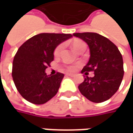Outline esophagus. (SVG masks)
<instances>
[{
  "instance_id": "obj_1",
  "label": "esophagus",
  "mask_w": 133,
  "mask_h": 133,
  "mask_svg": "<svg viewBox=\"0 0 133 133\" xmlns=\"http://www.w3.org/2000/svg\"><path fill=\"white\" fill-rule=\"evenodd\" d=\"M66 76H69V77H73L74 75L73 74H66Z\"/></svg>"
}]
</instances>
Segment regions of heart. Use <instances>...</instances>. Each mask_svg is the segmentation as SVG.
I'll return each mask as SVG.
<instances>
[{"instance_id":"b5f03b06","label":"heart","mask_w":133,"mask_h":133,"mask_svg":"<svg viewBox=\"0 0 133 133\" xmlns=\"http://www.w3.org/2000/svg\"><path fill=\"white\" fill-rule=\"evenodd\" d=\"M72 49H74L75 52H78L80 50L86 48V44H85L84 41H82L81 40H75L74 41L72 42ZM62 48H63V44L58 45L55 48V51H54V55L55 56H58L60 54V52H61ZM65 68L69 72H73V71H75L76 69L77 66L76 65H67V66H66Z\"/></svg>"}]
</instances>
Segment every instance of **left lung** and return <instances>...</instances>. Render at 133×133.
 <instances>
[{
	"mask_svg": "<svg viewBox=\"0 0 133 133\" xmlns=\"http://www.w3.org/2000/svg\"><path fill=\"white\" fill-rule=\"evenodd\" d=\"M85 41L90 57L81 72H94V76L87 77L78 86L81 93L94 103L104 102L117 92L124 76L122 55L112 41L95 32L74 33Z\"/></svg>",
	"mask_w": 133,
	"mask_h": 133,
	"instance_id": "left-lung-1",
	"label": "left lung"
}]
</instances>
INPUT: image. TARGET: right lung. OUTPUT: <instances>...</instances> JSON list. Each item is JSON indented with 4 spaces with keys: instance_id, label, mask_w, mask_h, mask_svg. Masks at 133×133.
I'll return each mask as SVG.
<instances>
[{
    "instance_id": "obj_1",
    "label": "right lung",
    "mask_w": 133,
    "mask_h": 133,
    "mask_svg": "<svg viewBox=\"0 0 133 133\" xmlns=\"http://www.w3.org/2000/svg\"><path fill=\"white\" fill-rule=\"evenodd\" d=\"M72 37L71 34L41 33L20 46L14 57L12 75L23 98L35 104H43L57 94L64 75H47L45 70L54 60L55 48Z\"/></svg>"
}]
</instances>
